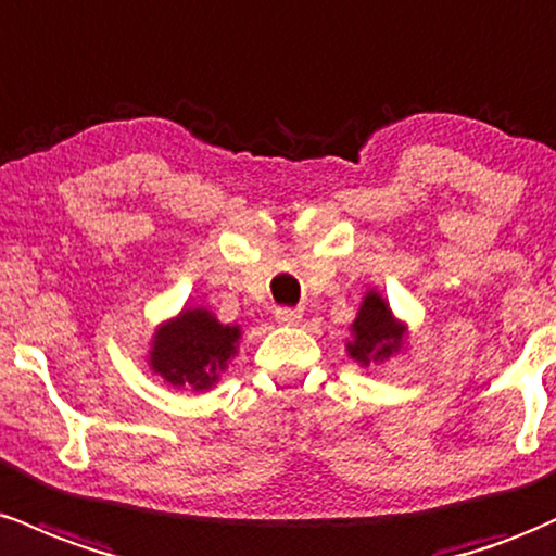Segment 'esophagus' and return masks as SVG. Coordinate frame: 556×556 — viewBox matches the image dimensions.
I'll return each mask as SVG.
<instances>
[{
    "label": "esophagus",
    "mask_w": 556,
    "mask_h": 556,
    "mask_svg": "<svg viewBox=\"0 0 556 556\" xmlns=\"http://www.w3.org/2000/svg\"><path fill=\"white\" fill-rule=\"evenodd\" d=\"M276 320L283 323V326H296L302 320V312L294 307H276Z\"/></svg>",
    "instance_id": "esophagus-1"
}]
</instances>
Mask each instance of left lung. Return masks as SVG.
Here are the masks:
<instances>
[{"label":"left lung","instance_id":"1","mask_svg":"<svg viewBox=\"0 0 556 556\" xmlns=\"http://www.w3.org/2000/svg\"><path fill=\"white\" fill-rule=\"evenodd\" d=\"M349 330H352V341L346 344L349 357L365 367L370 362H386L391 354L402 352L404 336H407L404 323L391 315L389 302L378 291H367Z\"/></svg>","mask_w":556,"mask_h":556}]
</instances>
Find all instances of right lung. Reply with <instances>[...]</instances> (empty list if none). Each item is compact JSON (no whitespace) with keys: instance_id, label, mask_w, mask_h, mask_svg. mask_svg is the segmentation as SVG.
I'll list each match as a JSON object with an SVG mask.
<instances>
[{"instance_id":"right-lung-1","label":"right lung","mask_w":556,"mask_h":556,"mask_svg":"<svg viewBox=\"0 0 556 556\" xmlns=\"http://www.w3.org/2000/svg\"><path fill=\"white\" fill-rule=\"evenodd\" d=\"M239 339V326H223L210 309L189 307L154 330L149 367L178 389L207 391L220 380Z\"/></svg>"}]
</instances>
